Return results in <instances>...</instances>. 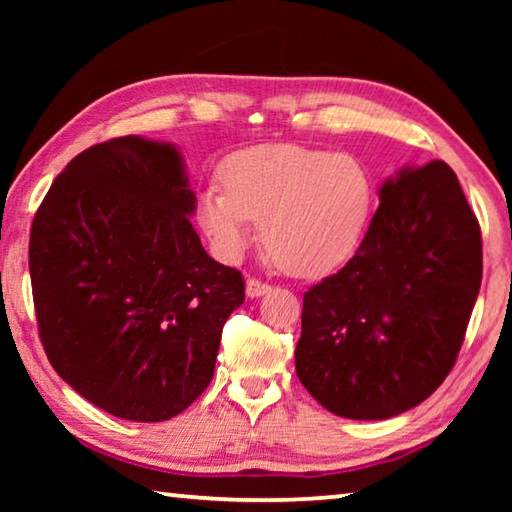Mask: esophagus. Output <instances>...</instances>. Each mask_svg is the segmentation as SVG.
Wrapping results in <instances>:
<instances>
[{"instance_id": "esophagus-1", "label": "esophagus", "mask_w": 512, "mask_h": 512, "mask_svg": "<svg viewBox=\"0 0 512 512\" xmlns=\"http://www.w3.org/2000/svg\"><path fill=\"white\" fill-rule=\"evenodd\" d=\"M268 291H271V284H266L262 280H255V277H248V280H246V296L248 298H259Z\"/></svg>"}]
</instances>
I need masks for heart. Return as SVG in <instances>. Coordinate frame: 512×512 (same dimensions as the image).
Returning a JSON list of instances; mask_svg holds the SVG:
<instances>
[{
	"label": "heart",
	"mask_w": 512,
	"mask_h": 512,
	"mask_svg": "<svg viewBox=\"0 0 512 512\" xmlns=\"http://www.w3.org/2000/svg\"><path fill=\"white\" fill-rule=\"evenodd\" d=\"M223 185L196 196V221L228 262L262 241L284 271L325 273L359 246L375 203L363 162L348 153L298 144H259L232 153L221 167Z\"/></svg>",
	"instance_id": "b5f03b06"
}]
</instances>
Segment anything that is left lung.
Listing matches in <instances>:
<instances>
[{"label":"left lung","instance_id":"1","mask_svg":"<svg viewBox=\"0 0 512 512\" xmlns=\"http://www.w3.org/2000/svg\"><path fill=\"white\" fill-rule=\"evenodd\" d=\"M481 228L443 160L404 167L354 257L302 298L296 372L341 418L386 420L443 384L481 289Z\"/></svg>","mask_w":512,"mask_h":512}]
</instances>
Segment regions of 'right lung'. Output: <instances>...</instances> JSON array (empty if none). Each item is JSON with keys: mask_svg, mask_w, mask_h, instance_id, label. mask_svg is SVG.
<instances>
[{"mask_svg": "<svg viewBox=\"0 0 512 512\" xmlns=\"http://www.w3.org/2000/svg\"><path fill=\"white\" fill-rule=\"evenodd\" d=\"M196 196L169 142L90 146L49 187L29 271L42 348L99 409L133 422L183 413L214 375L244 277L205 253Z\"/></svg>", "mask_w": 512, "mask_h": 512, "instance_id": "add662e5", "label": "right lung"}]
</instances>
